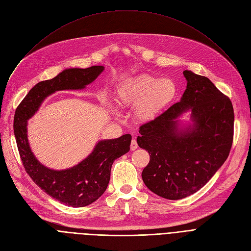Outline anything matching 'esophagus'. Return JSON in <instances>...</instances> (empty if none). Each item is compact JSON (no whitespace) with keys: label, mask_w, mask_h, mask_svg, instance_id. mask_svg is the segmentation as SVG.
Here are the masks:
<instances>
[{"label":"esophagus","mask_w":251,"mask_h":251,"mask_svg":"<svg viewBox=\"0 0 251 251\" xmlns=\"http://www.w3.org/2000/svg\"><path fill=\"white\" fill-rule=\"evenodd\" d=\"M138 148V144H137V141L135 139H132V141H131V146H130V150L131 151H135L136 149Z\"/></svg>","instance_id":"obj_1"}]
</instances>
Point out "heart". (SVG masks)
<instances>
[{
    "label": "heart",
    "mask_w": 251,
    "mask_h": 251,
    "mask_svg": "<svg viewBox=\"0 0 251 251\" xmlns=\"http://www.w3.org/2000/svg\"><path fill=\"white\" fill-rule=\"evenodd\" d=\"M176 95L177 86L172 79H156L143 74L129 79L118 89V102L123 107L137 103L136 118L149 121L171 103Z\"/></svg>",
    "instance_id": "obj_1"
}]
</instances>
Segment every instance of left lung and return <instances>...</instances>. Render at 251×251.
<instances>
[{
  "instance_id": "8db88e82",
  "label": "left lung",
  "mask_w": 251,
  "mask_h": 251,
  "mask_svg": "<svg viewBox=\"0 0 251 251\" xmlns=\"http://www.w3.org/2000/svg\"><path fill=\"white\" fill-rule=\"evenodd\" d=\"M187 86L179 102L139 127V148L150 153L142 180L153 193L181 200L202 188L225 163L234 134L230 99L207 77L183 72ZM192 111V127L181 130L176 118Z\"/></svg>"
}]
</instances>
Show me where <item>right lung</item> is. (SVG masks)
Instances as JSON below:
<instances>
[{"label": "right lung", "mask_w": 251, "mask_h": 251, "mask_svg": "<svg viewBox=\"0 0 251 251\" xmlns=\"http://www.w3.org/2000/svg\"><path fill=\"white\" fill-rule=\"evenodd\" d=\"M102 71V66L66 69L52 79L34 85L15 112L14 134L26 173L43 191L68 206H86L102 195L110 182L114 161L130 150L131 135L100 140L81 163L67 170L56 171L45 167L35 159L27 140V120L50 95L59 90L82 89Z\"/></svg>", "instance_id": "1"}]
</instances>
